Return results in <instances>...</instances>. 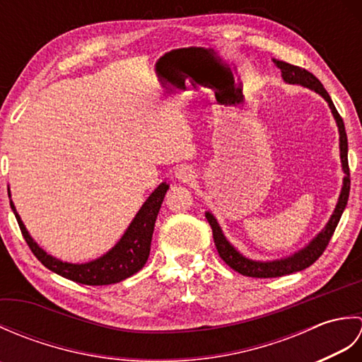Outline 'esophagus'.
I'll return each instance as SVG.
<instances>
[{
  "instance_id": "34e87169",
  "label": "esophagus",
  "mask_w": 362,
  "mask_h": 362,
  "mask_svg": "<svg viewBox=\"0 0 362 362\" xmlns=\"http://www.w3.org/2000/svg\"><path fill=\"white\" fill-rule=\"evenodd\" d=\"M175 177L182 182H189V180H193L194 175H193V171H191L188 166H180L175 171Z\"/></svg>"
}]
</instances>
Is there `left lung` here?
<instances>
[{
	"mask_svg": "<svg viewBox=\"0 0 362 362\" xmlns=\"http://www.w3.org/2000/svg\"><path fill=\"white\" fill-rule=\"evenodd\" d=\"M272 62L276 65V68L281 71V78L286 83H292V86H302L316 91L317 95L325 99L329 110H332L333 118L336 121L337 130H339V156H341V163H342V171L345 174L342 180V188L339 199H337L336 209L332 214V218L328 219L325 227L320 230V232L313 238V240L305 245L303 249L292 253L289 257H284L280 259H272V261H258L244 257L243 253L238 250L235 245L230 243L222 228L219 226L218 219L213 216L210 211L205 213L206 221L210 222L211 230H213V240L216 244V249L219 252V257L226 261V263L233 269V271L240 272L245 276H255V279H271V276H283L288 274H294L298 271H303V269L310 267L314 261H316L322 253H324L325 247L328 245L329 240L334 233L337 227V222H339L342 213L345 210V205L349 201V193H350V169H349V143H347V134H345V126L341 118V115L337 113L336 107L332 101V98L327 93V90L322 86L320 81L314 76L313 73L306 71L305 68H300L296 65H291L288 62H283V60L272 59Z\"/></svg>",
	"mask_w": 362,
	"mask_h": 362,
	"instance_id": "obj_1",
	"label": "left lung"
}]
</instances>
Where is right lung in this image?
<instances>
[{
    "instance_id": "add662e5",
    "label": "right lung",
    "mask_w": 362,
    "mask_h": 362,
    "mask_svg": "<svg viewBox=\"0 0 362 362\" xmlns=\"http://www.w3.org/2000/svg\"><path fill=\"white\" fill-rule=\"evenodd\" d=\"M168 189V183L161 182L152 191L151 196L146 199V202L141 205V209L138 210L135 218L126 228L124 235L119 238V241L109 252H105L104 255L96 259L87 261V263H68V261H62L49 255L29 235L20 214L15 210L12 199L11 209L18 221L20 230L23 236H25L29 249L33 250L34 255L45 267H48L49 271L76 283L88 284V286H103V284L119 283L121 280L129 279L130 275L136 274L146 264L151 252L153 226H156L157 214ZM7 191H9L11 197V189Z\"/></svg>"
}]
</instances>
